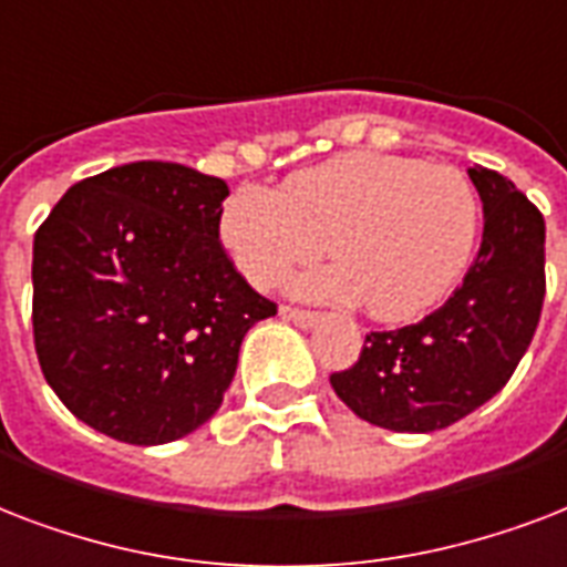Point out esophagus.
<instances>
[{
  "mask_svg": "<svg viewBox=\"0 0 567 567\" xmlns=\"http://www.w3.org/2000/svg\"><path fill=\"white\" fill-rule=\"evenodd\" d=\"M280 316H284V319H289L292 324H298V328H305V331H310V328H316V324H319V313H310V310H296V307H284V310H280Z\"/></svg>",
  "mask_w": 567,
  "mask_h": 567,
  "instance_id": "1",
  "label": "esophagus"
}]
</instances>
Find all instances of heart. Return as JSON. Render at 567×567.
I'll list each match as a JSON object with an SVG mask.
<instances>
[{
    "mask_svg": "<svg viewBox=\"0 0 567 567\" xmlns=\"http://www.w3.org/2000/svg\"><path fill=\"white\" fill-rule=\"evenodd\" d=\"M480 197L452 165L411 156L349 153L298 171L280 192L245 186L227 197L218 236L251 287L271 289L331 243L337 262L307 271L292 292L352 305L384 322L437 307L471 269Z\"/></svg>",
    "mask_w": 567,
    "mask_h": 567,
    "instance_id": "1",
    "label": "heart"
}]
</instances>
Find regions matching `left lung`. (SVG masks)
<instances>
[{
	"mask_svg": "<svg viewBox=\"0 0 567 567\" xmlns=\"http://www.w3.org/2000/svg\"><path fill=\"white\" fill-rule=\"evenodd\" d=\"M485 230L476 260L441 310L399 331H372L331 388L390 432H437L506 388L533 343L544 301V218L497 171L473 165Z\"/></svg>",
	"mask_w": 567,
	"mask_h": 567,
	"instance_id": "1",
	"label": "left lung"
}]
</instances>
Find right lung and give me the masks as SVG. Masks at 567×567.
<instances>
[{
  "label": "right lung",
  "mask_w": 567,
  "mask_h": 567,
  "mask_svg": "<svg viewBox=\"0 0 567 567\" xmlns=\"http://www.w3.org/2000/svg\"><path fill=\"white\" fill-rule=\"evenodd\" d=\"M227 183L130 162L68 188L34 234L32 324L68 411L135 446L218 411L251 324L278 313L218 243Z\"/></svg>",
  "instance_id": "obj_1"
}]
</instances>
